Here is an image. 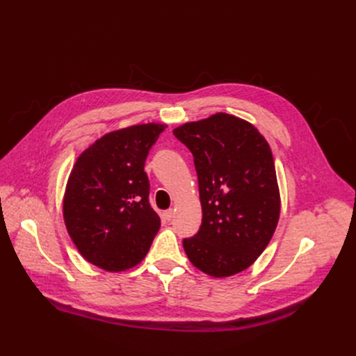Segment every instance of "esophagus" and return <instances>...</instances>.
Wrapping results in <instances>:
<instances>
[{"label":"esophagus","instance_id":"obj_1","mask_svg":"<svg viewBox=\"0 0 356 356\" xmlns=\"http://www.w3.org/2000/svg\"><path fill=\"white\" fill-rule=\"evenodd\" d=\"M162 217L166 220V222H169V220H172V217H174V210H166V211H163Z\"/></svg>","mask_w":356,"mask_h":356}]
</instances>
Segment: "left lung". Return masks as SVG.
<instances>
[{"label":"left lung","instance_id":"left-lung-1","mask_svg":"<svg viewBox=\"0 0 356 356\" xmlns=\"http://www.w3.org/2000/svg\"><path fill=\"white\" fill-rule=\"evenodd\" d=\"M194 155L202 223L182 246L214 278L248 269L277 229L281 197L273 152L252 123L216 113L174 130Z\"/></svg>","mask_w":356,"mask_h":356}]
</instances>
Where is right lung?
<instances>
[{
	"label": "right lung",
	"instance_id": "1",
	"mask_svg": "<svg viewBox=\"0 0 356 356\" xmlns=\"http://www.w3.org/2000/svg\"><path fill=\"white\" fill-rule=\"evenodd\" d=\"M165 127L143 123L106 133L76 158L67 178L66 230L82 258L108 273L140 264L161 227L143 168Z\"/></svg>",
	"mask_w": 356,
	"mask_h": 356
}]
</instances>
